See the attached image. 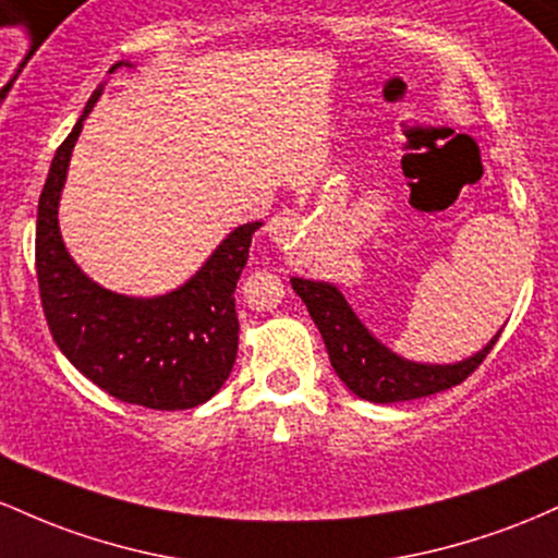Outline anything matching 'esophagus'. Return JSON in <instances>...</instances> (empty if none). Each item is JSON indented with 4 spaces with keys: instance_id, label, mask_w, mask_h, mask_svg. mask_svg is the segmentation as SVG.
I'll use <instances>...</instances> for the list:
<instances>
[{
    "instance_id": "obj_1",
    "label": "esophagus",
    "mask_w": 558,
    "mask_h": 558,
    "mask_svg": "<svg viewBox=\"0 0 558 558\" xmlns=\"http://www.w3.org/2000/svg\"><path fill=\"white\" fill-rule=\"evenodd\" d=\"M300 229H303V221H300L298 213L292 210H279L277 216L268 218L266 234L268 240L277 242V245H290L300 236Z\"/></svg>"
}]
</instances>
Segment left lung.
Instances as JSON below:
<instances>
[{"label": "left lung", "mask_w": 558, "mask_h": 558, "mask_svg": "<svg viewBox=\"0 0 558 558\" xmlns=\"http://www.w3.org/2000/svg\"><path fill=\"white\" fill-rule=\"evenodd\" d=\"M290 281L292 290L308 308L313 324L322 331L337 377L345 381L348 390L372 403H400V400L435 396V392L461 385L487 359L500 337L498 331L480 353L459 363L405 361L363 327L361 318L335 284L300 277H292Z\"/></svg>", "instance_id": "1"}]
</instances>
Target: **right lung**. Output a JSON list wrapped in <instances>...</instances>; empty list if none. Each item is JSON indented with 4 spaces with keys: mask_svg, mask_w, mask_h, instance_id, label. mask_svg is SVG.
<instances>
[{
    "mask_svg": "<svg viewBox=\"0 0 558 558\" xmlns=\"http://www.w3.org/2000/svg\"><path fill=\"white\" fill-rule=\"evenodd\" d=\"M131 62H116L110 73ZM102 86L54 153L36 216V277L49 331L68 361L123 403L184 411L229 379L240 342L234 290L260 221L242 223L179 290L129 298L92 281L68 255L58 205L71 153Z\"/></svg>",
    "mask_w": 558,
    "mask_h": 558,
    "instance_id": "add662e5",
    "label": "right lung"
}]
</instances>
